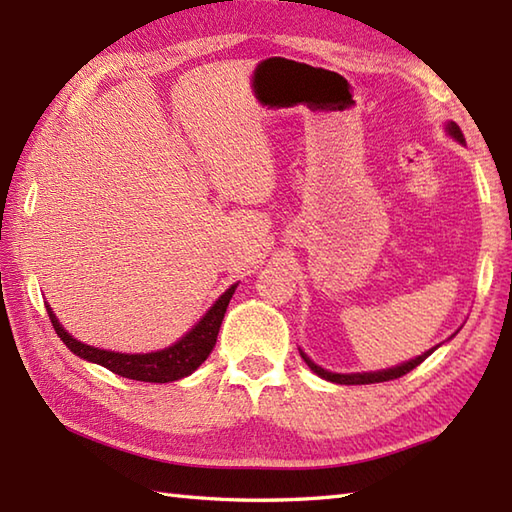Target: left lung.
<instances>
[{"mask_svg":"<svg viewBox=\"0 0 512 512\" xmlns=\"http://www.w3.org/2000/svg\"><path fill=\"white\" fill-rule=\"evenodd\" d=\"M447 129H449V134H451L455 140H460V143H464V134H462V129H460L458 125L449 123ZM433 350H436V347H433ZM433 350L424 352L422 356L413 358V361L402 363V365H398V367L383 369V372H365V374H332V372H328V369L314 365V363L310 361V358H308L306 354H303V352H301V358L308 363V367L312 369L314 374H319V376L325 378V380H332V383H339V385H372V383H385V380H394V378H400V376L409 374L411 369H416Z\"/></svg>","mask_w":512,"mask_h":512,"instance_id":"left-lung-1","label":"left lung"}]
</instances>
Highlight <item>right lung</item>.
<instances>
[{
	"instance_id": "right-lung-1",
	"label": "right lung",
	"mask_w": 512,
	"mask_h": 512,
	"mask_svg": "<svg viewBox=\"0 0 512 512\" xmlns=\"http://www.w3.org/2000/svg\"><path fill=\"white\" fill-rule=\"evenodd\" d=\"M235 288L237 286L228 288L224 295L213 303V308L204 314L200 323L195 325L187 336H182L176 345H171L167 350H160V352H151V354H118V352H107V350H99V347L85 345L81 341L72 339V336L61 328L57 317H54L48 306L46 310L52 321L54 332L59 334V339L68 345V350L74 352L76 356L85 358V361L99 363L123 378L143 380V383H171V380L193 374L195 369L209 358V354L215 347L217 332H220L228 301H231Z\"/></svg>"
}]
</instances>
